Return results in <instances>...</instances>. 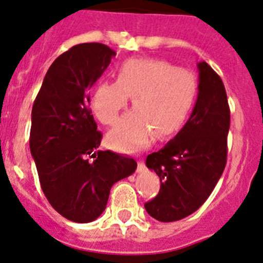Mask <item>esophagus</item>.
<instances>
[{"label": "esophagus", "instance_id": "1", "mask_svg": "<svg viewBox=\"0 0 263 263\" xmlns=\"http://www.w3.org/2000/svg\"><path fill=\"white\" fill-rule=\"evenodd\" d=\"M144 167H145V165H144V161H139V162H137V172L139 173L143 172Z\"/></svg>", "mask_w": 263, "mask_h": 263}]
</instances>
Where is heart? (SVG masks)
Here are the masks:
<instances>
[{
    "label": "heart",
    "mask_w": 263,
    "mask_h": 263,
    "mask_svg": "<svg viewBox=\"0 0 263 263\" xmlns=\"http://www.w3.org/2000/svg\"><path fill=\"white\" fill-rule=\"evenodd\" d=\"M115 81L102 80L94 86L90 107L97 119L112 126L131 98L134 110L106 136L108 146L134 152L152 140L181 129L195 103L198 82L187 69L156 59L132 58L115 68Z\"/></svg>",
    "instance_id": "1"
}]
</instances>
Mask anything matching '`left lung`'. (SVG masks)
<instances>
[{"instance_id": "1", "label": "left lung", "mask_w": 263, "mask_h": 263, "mask_svg": "<svg viewBox=\"0 0 263 263\" xmlns=\"http://www.w3.org/2000/svg\"><path fill=\"white\" fill-rule=\"evenodd\" d=\"M199 93L183 128L158 152L146 157L160 177V191L144 204L158 221H177L207 200L227 164L231 123L226 87L205 61L198 64Z\"/></svg>"}]
</instances>
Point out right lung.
Wrapping results in <instances>:
<instances>
[{
    "mask_svg": "<svg viewBox=\"0 0 263 263\" xmlns=\"http://www.w3.org/2000/svg\"><path fill=\"white\" fill-rule=\"evenodd\" d=\"M115 55L101 43L72 47L52 63L32 106L30 151L40 186L49 204L76 223L96 220L112 184L137 166L134 158L98 151L102 134L89 108V89Z\"/></svg>",
    "mask_w": 263,
    "mask_h": 263,
    "instance_id": "1",
    "label": "right lung"
}]
</instances>
